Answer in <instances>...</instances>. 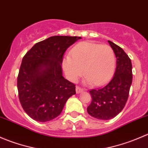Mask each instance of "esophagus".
Returning <instances> with one entry per match:
<instances>
[{"mask_svg":"<svg viewBox=\"0 0 148 148\" xmlns=\"http://www.w3.org/2000/svg\"><path fill=\"white\" fill-rule=\"evenodd\" d=\"M84 91V89H82V88L79 87V86H77V87H76V92H77V94H79L81 93L82 92H83Z\"/></svg>","mask_w":148,"mask_h":148,"instance_id":"obj_1","label":"esophagus"}]
</instances>
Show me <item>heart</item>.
Here are the masks:
<instances>
[{
  "label": "heart",
  "mask_w": 148,
  "mask_h": 148,
  "mask_svg": "<svg viewBox=\"0 0 148 148\" xmlns=\"http://www.w3.org/2000/svg\"><path fill=\"white\" fill-rule=\"evenodd\" d=\"M63 65L71 81H76L84 69L86 82L102 86L108 82L114 74L115 54L109 45L84 41L73 48L70 56L64 59Z\"/></svg>",
  "instance_id": "heart-1"
}]
</instances>
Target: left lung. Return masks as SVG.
Instances as JSON below:
<instances>
[{
	"mask_svg": "<svg viewBox=\"0 0 148 148\" xmlns=\"http://www.w3.org/2000/svg\"><path fill=\"white\" fill-rule=\"evenodd\" d=\"M117 58V66L114 77L107 84L89 93L92 102L87 112L99 120H108L117 115L123 110L129 97L132 81V63L123 49L108 41Z\"/></svg>",
	"mask_w": 148,
	"mask_h": 148,
	"instance_id": "1",
	"label": "left lung"
}]
</instances>
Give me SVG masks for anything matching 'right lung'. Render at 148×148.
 <instances>
[{
	"label": "right lung",
	"instance_id": "right-lung-1",
	"mask_svg": "<svg viewBox=\"0 0 148 148\" xmlns=\"http://www.w3.org/2000/svg\"><path fill=\"white\" fill-rule=\"evenodd\" d=\"M81 37L54 36L36 43L22 59L17 79L21 104L33 120L45 122L59 115L75 84L62 76L66 50Z\"/></svg>",
	"mask_w": 148,
	"mask_h": 148
}]
</instances>
